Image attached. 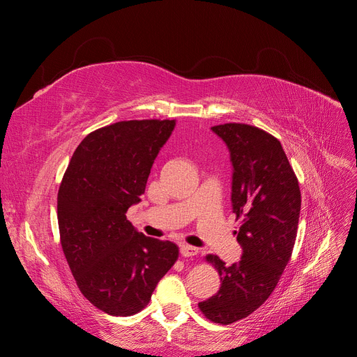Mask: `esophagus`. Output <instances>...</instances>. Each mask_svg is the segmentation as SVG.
<instances>
[{
	"mask_svg": "<svg viewBox=\"0 0 357 357\" xmlns=\"http://www.w3.org/2000/svg\"><path fill=\"white\" fill-rule=\"evenodd\" d=\"M180 253H181V256H185V257H192V256L198 255V248L185 244V245L180 247Z\"/></svg>",
	"mask_w": 357,
	"mask_h": 357,
	"instance_id": "34e87169",
	"label": "esophagus"
}]
</instances>
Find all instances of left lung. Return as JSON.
<instances>
[{
    "label": "left lung",
    "instance_id": "obj_1",
    "mask_svg": "<svg viewBox=\"0 0 357 357\" xmlns=\"http://www.w3.org/2000/svg\"><path fill=\"white\" fill-rule=\"evenodd\" d=\"M211 131L228 146L232 162V211L241 226L238 262L208 255L220 289L199 302L202 314L229 325L261 307L273 294L294 250L301 211L298 178L278 139L256 126L225 123Z\"/></svg>",
    "mask_w": 357,
    "mask_h": 357
}]
</instances>
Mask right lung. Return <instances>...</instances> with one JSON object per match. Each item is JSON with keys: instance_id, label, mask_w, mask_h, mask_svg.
I'll list each match as a JSON object with an SVG mask.
<instances>
[{"instance_id": "1", "label": "right lung", "mask_w": 357, "mask_h": 357, "mask_svg": "<svg viewBox=\"0 0 357 357\" xmlns=\"http://www.w3.org/2000/svg\"><path fill=\"white\" fill-rule=\"evenodd\" d=\"M176 121H125L75 149L58 192L63 255L83 296L110 316H132L152 298L178 247L138 232L126 211L142 201Z\"/></svg>"}]
</instances>
